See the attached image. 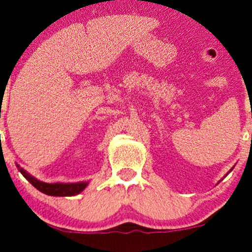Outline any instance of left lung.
Returning <instances> with one entry per match:
<instances>
[{"instance_id": "left-lung-1", "label": "left lung", "mask_w": 252, "mask_h": 252, "mask_svg": "<svg viewBox=\"0 0 252 252\" xmlns=\"http://www.w3.org/2000/svg\"><path fill=\"white\" fill-rule=\"evenodd\" d=\"M230 171H233V168H232V169H230ZM230 171H229V172H230ZM229 172H228V173H229Z\"/></svg>"}]
</instances>
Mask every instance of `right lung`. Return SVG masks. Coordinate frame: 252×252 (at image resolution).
I'll use <instances>...</instances> for the list:
<instances>
[{
	"instance_id": "add662e5",
	"label": "right lung",
	"mask_w": 252,
	"mask_h": 252,
	"mask_svg": "<svg viewBox=\"0 0 252 252\" xmlns=\"http://www.w3.org/2000/svg\"><path fill=\"white\" fill-rule=\"evenodd\" d=\"M19 172L24 175L25 179L32 183L39 191L44 194L50 195V196H74V195L80 194L84 189L89 185V182H77V183H45L41 180L36 179L32 174L28 173L25 169L18 166Z\"/></svg>"
}]
</instances>
